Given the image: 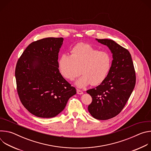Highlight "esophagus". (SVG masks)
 <instances>
[{"instance_id":"esophagus-1","label":"esophagus","mask_w":151,"mask_h":151,"mask_svg":"<svg viewBox=\"0 0 151 151\" xmlns=\"http://www.w3.org/2000/svg\"><path fill=\"white\" fill-rule=\"evenodd\" d=\"M76 92H77V94H82L83 93L82 91H81V90H79V89L76 90Z\"/></svg>"}]
</instances>
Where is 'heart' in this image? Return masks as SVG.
I'll list each match as a JSON object with an SVG mask.
<instances>
[{"instance_id":"heart-1","label":"heart","mask_w":151,"mask_h":151,"mask_svg":"<svg viewBox=\"0 0 151 151\" xmlns=\"http://www.w3.org/2000/svg\"><path fill=\"white\" fill-rule=\"evenodd\" d=\"M71 55L63 54L58 60V69L61 76L72 81L81 73L76 82L79 88L91 84H101L107 78L112 65L111 55L99 51L90 44L79 43L70 50Z\"/></svg>"}]
</instances>
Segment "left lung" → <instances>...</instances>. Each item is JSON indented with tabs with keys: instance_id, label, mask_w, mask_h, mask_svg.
<instances>
[{
	"instance_id": "left-lung-1",
	"label": "left lung",
	"mask_w": 151,
	"mask_h": 151,
	"mask_svg": "<svg viewBox=\"0 0 151 151\" xmlns=\"http://www.w3.org/2000/svg\"><path fill=\"white\" fill-rule=\"evenodd\" d=\"M97 41L107 45L113 54L109 73L97 87L87 91L92 97L88 109L96 119L106 120L118 115L130 98L136 84V72L131 54L111 39Z\"/></svg>"
}]
</instances>
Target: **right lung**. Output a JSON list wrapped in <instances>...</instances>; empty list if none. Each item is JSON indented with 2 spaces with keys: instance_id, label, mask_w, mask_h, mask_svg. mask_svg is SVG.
<instances>
[{
  "instance_id": "1",
  "label": "right lung",
  "mask_w": 151,
  "mask_h": 151,
  "mask_svg": "<svg viewBox=\"0 0 151 151\" xmlns=\"http://www.w3.org/2000/svg\"><path fill=\"white\" fill-rule=\"evenodd\" d=\"M63 37H47L32 42L17 61L15 75L19 100L32 114L52 118L76 93L58 69Z\"/></svg>"
}]
</instances>
